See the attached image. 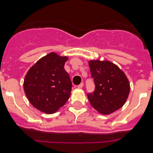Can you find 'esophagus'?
Wrapping results in <instances>:
<instances>
[{"mask_svg": "<svg viewBox=\"0 0 153 153\" xmlns=\"http://www.w3.org/2000/svg\"><path fill=\"white\" fill-rule=\"evenodd\" d=\"M82 87H83V83H80L79 86H78V88H79V89L82 88Z\"/></svg>", "mask_w": 153, "mask_h": 153, "instance_id": "esophagus-1", "label": "esophagus"}]
</instances>
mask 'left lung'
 <instances>
[{"label":"left lung","mask_w":153,"mask_h":153,"mask_svg":"<svg viewBox=\"0 0 153 153\" xmlns=\"http://www.w3.org/2000/svg\"><path fill=\"white\" fill-rule=\"evenodd\" d=\"M89 67L95 84L94 91L87 94L93 108L102 114H110L121 108L130 91L124 71L108 60H90Z\"/></svg>","instance_id":"obj_1"}]
</instances>
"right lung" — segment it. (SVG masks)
I'll return each instance as SVG.
<instances>
[{
    "instance_id": "obj_1",
    "label": "right lung",
    "mask_w": 153,
    "mask_h": 153,
    "mask_svg": "<svg viewBox=\"0 0 153 153\" xmlns=\"http://www.w3.org/2000/svg\"><path fill=\"white\" fill-rule=\"evenodd\" d=\"M67 59V56L49 53L38 60L25 75V93L39 111L54 114L69 99L72 83L64 69Z\"/></svg>"
}]
</instances>
